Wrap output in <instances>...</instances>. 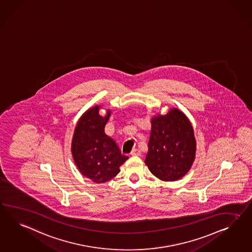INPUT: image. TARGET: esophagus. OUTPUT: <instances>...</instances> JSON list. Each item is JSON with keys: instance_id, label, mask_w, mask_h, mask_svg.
Wrapping results in <instances>:
<instances>
[{"instance_id": "esophagus-1", "label": "esophagus", "mask_w": 252, "mask_h": 252, "mask_svg": "<svg viewBox=\"0 0 252 252\" xmlns=\"http://www.w3.org/2000/svg\"><path fill=\"white\" fill-rule=\"evenodd\" d=\"M131 155L132 156H139V155H141V151L139 149H133L132 152H131Z\"/></svg>"}]
</instances>
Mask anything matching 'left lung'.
<instances>
[{"mask_svg":"<svg viewBox=\"0 0 252 252\" xmlns=\"http://www.w3.org/2000/svg\"><path fill=\"white\" fill-rule=\"evenodd\" d=\"M196 142L190 121L178 109L152 119L145 163L160 180H179L195 157Z\"/></svg>","mask_w":252,"mask_h":252,"instance_id":"8db88e82","label":"left lung"}]
</instances>
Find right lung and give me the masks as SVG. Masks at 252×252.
Listing matches in <instances>:
<instances>
[{"instance_id":"obj_1","label":"right lung","mask_w":252,"mask_h":252,"mask_svg":"<svg viewBox=\"0 0 252 252\" xmlns=\"http://www.w3.org/2000/svg\"><path fill=\"white\" fill-rule=\"evenodd\" d=\"M98 110L99 106H95L80 117L72 139L71 152L79 172L100 184L115 177L128 156L123 155L115 141L105 133L110 110L100 116Z\"/></svg>"}]
</instances>
